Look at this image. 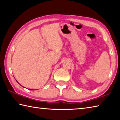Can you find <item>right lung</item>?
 Segmentation results:
<instances>
[{"mask_svg": "<svg viewBox=\"0 0 120 120\" xmlns=\"http://www.w3.org/2000/svg\"><path fill=\"white\" fill-rule=\"evenodd\" d=\"M16 81H17V80H16ZM17 82H18V81H17ZM18 83H19L18 82ZM22 86V87H23V86ZM23 87V88H25V87ZM29 89V90H34L33 89Z\"/></svg>", "mask_w": 120, "mask_h": 120, "instance_id": "add662e5", "label": "right lung"}]
</instances>
